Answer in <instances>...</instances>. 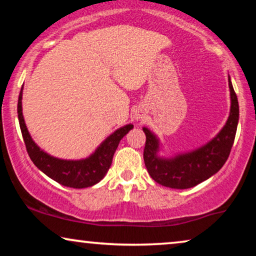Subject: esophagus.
I'll return each mask as SVG.
<instances>
[{"label": "esophagus", "instance_id": "esophagus-1", "mask_svg": "<svg viewBox=\"0 0 256 256\" xmlns=\"http://www.w3.org/2000/svg\"><path fill=\"white\" fill-rule=\"evenodd\" d=\"M136 118H142V116L140 114H136Z\"/></svg>", "mask_w": 256, "mask_h": 256}]
</instances>
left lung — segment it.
<instances>
[{
  "mask_svg": "<svg viewBox=\"0 0 256 256\" xmlns=\"http://www.w3.org/2000/svg\"><path fill=\"white\" fill-rule=\"evenodd\" d=\"M228 85L232 100L228 120L222 132L202 148L174 160L158 158L156 155L158 141L148 129L143 128L146 138L143 158L156 183L171 188H194L222 169L233 146L239 121V104L230 78Z\"/></svg>",
  "mask_w": 256,
  "mask_h": 256,
  "instance_id": "1",
  "label": "left lung"
}]
</instances>
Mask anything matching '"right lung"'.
I'll use <instances>...</instances> for the list:
<instances>
[{
    "label": "right lung",
    "instance_id": "right-lung-1",
    "mask_svg": "<svg viewBox=\"0 0 256 256\" xmlns=\"http://www.w3.org/2000/svg\"><path fill=\"white\" fill-rule=\"evenodd\" d=\"M22 90H20L18 96L17 113H18L20 127L24 143H26V152L34 166L43 171L46 176L64 186L82 188L99 183L110 169L114 152L121 138L132 129V124H127L114 132L110 138L104 140L102 144L88 158L82 160H64L56 158L38 148L29 135L22 114Z\"/></svg>",
    "mask_w": 256,
    "mask_h": 256
}]
</instances>
